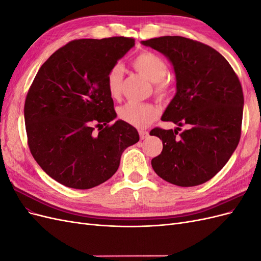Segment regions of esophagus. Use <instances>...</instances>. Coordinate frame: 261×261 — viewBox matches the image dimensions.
Returning <instances> with one entry per match:
<instances>
[{"label":"esophagus","mask_w":261,"mask_h":261,"mask_svg":"<svg viewBox=\"0 0 261 261\" xmlns=\"http://www.w3.org/2000/svg\"><path fill=\"white\" fill-rule=\"evenodd\" d=\"M139 136L140 139H146L149 136V133L146 130H139Z\"/></svg>","instance_id":"obj_1"}]
</instances>
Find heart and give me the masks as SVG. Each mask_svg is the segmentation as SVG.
I'll return each instance as SVG.
<instances>
[{
	"instance_id": "heart-1",
	"label": "heart",
	"mask_w": 261,
	"mask_h": 261,
	"mask_svg": "<svg viewBox=\"0 0 261 261\" xmlns=\"http://www.w3.org/2000/svg\"><path fill=\"white\" fill-rule=\"evenodd\" d=\"M133 66L149 82L153 83L154 92L159 98H167L171 92V84L165 80L168 74V65L165 61L152 52H143L133 61ZM124 77V66L121 63L109 69L107 74V89L110 97L117 99L121 96ZM159 115V109L151 103L128 102L118 109V117L134 127L144 128L152 123Z\"/></svg>"
}]
</instances>
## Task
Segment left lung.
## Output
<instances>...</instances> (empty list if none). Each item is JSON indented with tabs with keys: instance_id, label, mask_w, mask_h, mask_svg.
Segmentation results:
<instances>
[{
	"instance_id": "8db88e82",
	"label": "left lung",
	"mask_w": 261,
	"mask_h": 261,
	"mask_svg": "<svg viewBox=\"0 0 261 261\" xmlns=\"http://www.w3.org/2000/svg\"><path fill=\"white\" fill-rule=\"evenodd\" d=\"M162 53L173 66L176 93L161 117L172 129L153 128L162 152L153 158L154 172L181 187L206 183L230 159L241 138L244 96L228 62L211 46L179 36L141 41ZM187 128L177 136L179 127Z\"/></svg>"
}]
</instances>
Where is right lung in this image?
Masks as SVG:
<instances>
[{
	"label": "right lung",
	"instance_id": "right-lung-1",
	"mask_svg": "<svg viewBox=\"0 0 261 261\" xmlns=\"http://www.w3.org/2000/svg\"><path fill=\"white\" fill-rule=\"evenodd\" d=\"M133 38L80 39L55 51L38 70L23 115L30 152L60 184L89 189L120 167L124 150L139 140L117 120L107 74L133 46ZM92 124L99 127L93 133Z\"/></svg>",
	"mask_w": 261,
	"mask_h": 261
}]
</instances>
